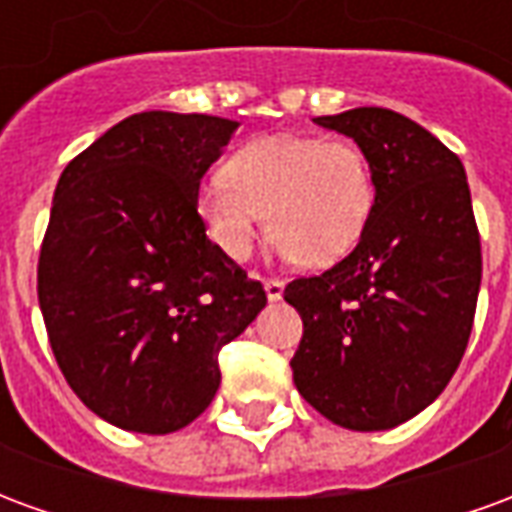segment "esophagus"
<instances>
[{
  "label": "esophagus",
  "instance_id": "34e87169",
  "mask_svg": "<svg viewBox=\"0 0 512 512\" xmlns=\"http://www.w3.org/2000/svg\"><path fill=\"white\" fill-rule=\"evenodd\" d=\"M263 288H266L268 301H279L282 299V293H285V282H279V279H266Z\"/></svg>",
  "mask_w": 512,
  "mask_h": 512
}]
</instances>
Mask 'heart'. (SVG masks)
Segmentation results:
<instances>
[{"instance_id":"b5f03b06","label":"heart","mask_w":512,"mask_h":512,"mask_svg":"<svg viewBox=\"0 0 512 512\" xmlns=\"http://www.w3.org/2000/svg\"><path fill=\"white\" fill-rule=\"evenodd\" d=\"M376 205V178L351 139L312 134L260 136L238 147L197 191L208 238L230 260L252 255L257 233L304 266L343 260L365 233Z\"/></svg>"}]
</instances>
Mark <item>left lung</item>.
I'll return each instance as SVG.
<instances>
[{"label": "left lung", "instance_id": "obj_1", "mask_svg": "<svg viewBox=\"0 0 512 512\" xmlns=\"http://www.w3.org/2000/svg\"><path fill=\"white\" fill-rule=\"evenodd\" d=\"M315 123L365 150L376 205L351 255L285 288L304 323L293 381L334 425L395 428L444 392L472 334L483 277L472 194L461 158L392 109Z\"/></svg>", "mask_w": 512, "mask_h": 512}]
</instances>
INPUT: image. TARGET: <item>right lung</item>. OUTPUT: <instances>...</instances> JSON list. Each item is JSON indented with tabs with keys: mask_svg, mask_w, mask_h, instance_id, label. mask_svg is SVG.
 Listing matches in <instances>:
<instances>
[{
	"mask_svg": "<svg viewBox=\"0 0 512 512\" xmlns=\"http://www.w3.org/2000/svg\"><path fill=\"white\" fill-rule=\"evenodd\" d=\"M235 120L139 112L62 169L38 260L51 351L84 406L172 433L211 406L219 351L266 290L205 235L197 191Z\"/></svg>",
	"mask_w": 512,
	"mask_h": 512,
	"instance_id": "add662e5",
	"label": "right lung"
}]
</instances>
